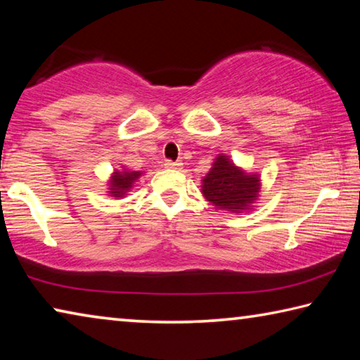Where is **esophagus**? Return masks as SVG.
Returning a JSON list of instances; mask_svg holds the SVG:
<instances>
[{
	"instance_id": "1",
	"label": "esophagus",
	"mask_w": 360,
	"mask_h": 360,
	"mask_svg": "<svg viewBox=\"0 0 360 360\" xmlns=\"http://www.w3.org/2000/svg\"><path fill=\"white\" fill-rule=\"evenodd\" d=\"M181 165H182L181 162H173V160H167L165 162V167L168 169H178V168H181Z\"/></svg>"
}]
</instances>
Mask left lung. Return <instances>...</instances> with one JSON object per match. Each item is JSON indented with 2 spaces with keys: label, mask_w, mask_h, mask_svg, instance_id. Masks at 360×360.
Masks as SVG:
<instances>
[{
  "label": "left lung",
  "mask_w": 360,
  "mask_h": 360,
  "mask_svg": "<svg viewBox=\"0 0 360 360\" xmlns=\"http://www.w3.org/2000/svg\"><path fill=\"white\" fill-rule=\"evenodd\" d=\"M202 187L205 198L217 208L240 212L257 198L260 179L257 174L241 172L225 155H219Z\"/></svg>",
  "instance_id": "1"
}]
</instances>
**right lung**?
<instances>
[{
    "instance_id": "1",
    "label": "right lung",
    "mask_w": 360,
    "mask_h": 360,
    "mask_svg": "<svg viewBox=\"0 0 360 360\" xmlns=\"http://www.w3.org/2000/svg\"><path fill=\"white\" fill-rule=\"evenodd\" d=\"M141 173L139 172H115L112 179L109 181V184H111V188H109V193H111V197H124L125 192H129V188H131L133 182H135Z\"/></svg>"
}]
</instances>
